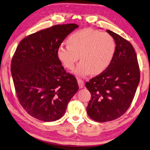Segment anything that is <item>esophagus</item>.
<instances>
[{"instance_id": "esophagus-1", "label": "esophagus", "mask_w": 150, "mask_h": 150, "mask_svg": "<svg viewBox=\"0 0 150 150\" xmlns=\"http://www.w3.org/2000/svg\"><path fill=\"white\" fill-rule=\"evenodd\" d=\"M78 82V84L79 86V88H82L83 86H84V82H83V81H82L81 79H78L77 80Z\"/></svg>"}]
</instances>
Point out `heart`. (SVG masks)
Instances as JSON below:
<instances>
[{
    "label": "heart",
    "instance_id": "1",
    "mask_svg": "<svg viewBox=\"0 0 150 150\" xmlns=\"http://www.w3.org/2000/svg\"><path fill=\"white\" fill-rule=\"evenodd\" d=\"M67 43L58 47L57 57L65 68L71 69L81 55L82 61L74 72L81 77L105 71L116 51V43L110 34L93 29L76 31L68 38Z\"/></svg>",
    "mask_w": 150,
    "mask_h": 150
}]
</instances>
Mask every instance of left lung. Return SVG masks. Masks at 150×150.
I'll list each match as a JSON object with an SVG mask.
<instances>
[{"label": "left lung", "mask_w": 150, "mask_h": 150, "mask_svg": "<svg viewBox=\"0 0 150 150\" xmlns=\"http://www.w3.org/2000/svg\"><path fill=\"white\" fill-rule=\"evenodd\" d=\"M116 43V51L109 67L86 83L91 94L87 113L97 122L121 117L133 100L140 81L136 53L130 43L109 30Z\"/></svg>", "instance_id": "left-lung-1"}]
</instances>
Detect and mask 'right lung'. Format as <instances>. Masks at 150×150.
Instances as JSON below:
<instances>
[{
	"mask_svg": "<svg viewBox=\"0 0 150 150\" xmlns=\"http://www.w3.org/2000/svg\"><path fill=\"white\" fill-rule=\"evenodd\" d=\"M78 27L54 25L23 38L16 48L11 65L14 86L21 105L33 117L46 122L59 120L78 91L76 79L57 57L58 47Z\"/></svg>",
	"mask_w": 150,
	"mask_h": 150,
	"instance_id": "1",
	"label": "right lung"
}]
</instances>
